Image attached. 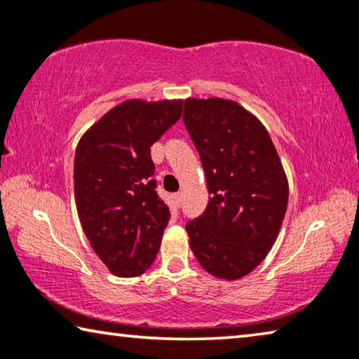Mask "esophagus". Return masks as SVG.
<instances>
[{
  "mask_svg": "<svg viewBox=\"0 0 359 359\" xmlns=\"http://www.w3.org/2000/svg\"><path fill=\"white\" fill-rule=\"evenodd\" d=\"M173 198H175V203H176V205H181V194H180V192H178V194H175V196H173Z\"/></svg>",
  "mask_w": 359,
  "mask_h": 359,
  "instance_id": "34e87169",
  "label": "esophagus"
}]
</instances>
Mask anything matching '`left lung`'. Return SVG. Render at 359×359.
<instances>
[{"label": "left lung", "instance_id": "left-lung-1", "mask_svg": "<svg viewBox=\"0 0 359 359\" xmlns=\"http://www.w3.org/2000/svg\"><path fill=\"white\" fill-rule=\"evenodd\" d=\"M183 120L210 194L203 215L186 224L191 250L215 278L241 279L278 239L287 176L266 128L236 101L187 97Z\"/></svg>", "mask_w": 359, "mask_h": 359}]
</instances>
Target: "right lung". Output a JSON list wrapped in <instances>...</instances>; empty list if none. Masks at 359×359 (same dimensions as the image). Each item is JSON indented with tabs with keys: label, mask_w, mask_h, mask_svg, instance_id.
Wrapping results in <instances>:
<instances>
[{
	"label": "right lung",
	"mask_w": 359,
	"mask_h": 359,
	"mask_svg": "<svg viewBox=\"0 0 359 359\" xmlns=\"http://www.w3.org/2000/svg\"><path fill=\"white\" fill-rule=\"evenodd\" d=\"M181 99H126L85 131L75 151L76 212L93 250L118 278L151 268L170 210L156 192L151 146L178 122Z\"/></svg>",
	"instance_id": "1"
}]
</instances>
